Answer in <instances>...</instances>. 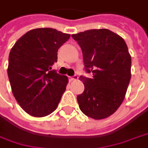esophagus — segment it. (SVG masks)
I'll list each match as a JSON object with an SVG mask.
<instances>
[{"instance_id": "esophagus-1", "label": "esophagus", "mask_w": 148, "mask_h": 148, "mask_svg": "<svg viewBox=\"0 0 148 148\" xmlns=\"http://www.w3.org/2000/svg\"><path fill=\"white\" fill-rule=\"evenodd\" d=\"M69 81H74V80H78L79 77L77 75H74V76H72V77H69Z\"/></svg>"}]
</instances>
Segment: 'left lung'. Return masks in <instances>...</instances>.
<instances>
[{"label": "left lung", "mask_w": 148, "mask_h": 148, "mask_svg": "<svg viewBox=\"0 0 148 148\" xmlns=\"http://www.w3.org/2000/svg\"><path fill=\"white\" fill-rule=\"evenodd\" d=\"M82 49L84 69L91 78L80 76L84 90L77 96L83 113L95 120L114 114L125 99L131 79L132 57L124 39L108 29L73 34Z\"/></svg>", "instance_id": "1"}]
</instances>
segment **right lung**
<instances>
[{
    "label": "right lung",
    "instance_id": "1",
    "mask_svg": "<svg viewBox=\"0 0 148 148\" xmlns=\"http://www.w3.org/2000/svg\"><path fill=\"white\" fill-rule=\"evenodd\" d=\"M69 34L36 28L16 42L9 54L7 74L14 97L27 114L43 117L58 106L69 83L68 77L52 70L58 50Z\"/></svg>",
    "mask_w": 148,
    "mask_h": 148
}]
</instances>
